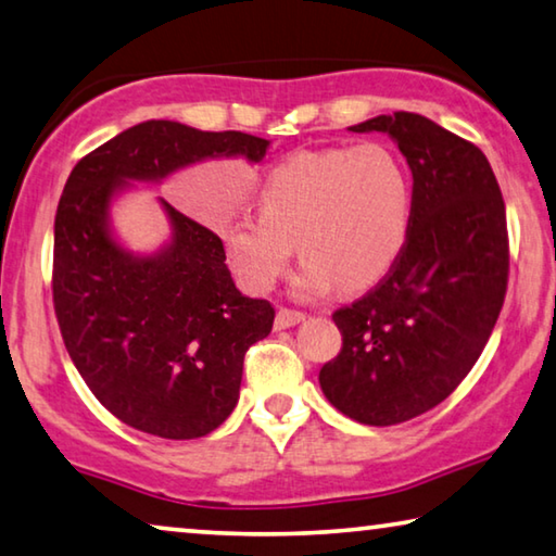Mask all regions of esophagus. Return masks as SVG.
Masks as SVG:
<instances>
[{"label": "esophagus", "instance_id": "34e87169", "mask_svg": "<svg viewBox=\"0 0 556 556\" xmlns=\"http://www.w3.org/2000/svg\"><path fill=\"white\" fill-rule=\"evenodd\" d=\"M304 321V314L302 312H294V309H279L277 312V319H275V329H292V326L302 324Z\"/></svg>", "mask_w": 556, "mask_h": 556}]
</instances>
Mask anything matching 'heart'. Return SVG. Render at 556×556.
<instances>
[{
	"mask_svg": "<svg viewBox=\"0 0 556 556\" xmlns=\"http://www.w3.org/2000/svg\"><path fill=\"white\" fill-rule=\"evenodd\" d=\"M257 210L223 227L225 257L240 285L267 294L294 254L304 257L294 289L324 294L337 285L361 292L381 281L405 250L413 182L381 143L299 151L269 167L257 185Z\"/></svg>",
	"mask_w": 556,
	"mask_h": 556,
	"instance_id": "heart-1",
	"label": "heart"
}]
</instances>
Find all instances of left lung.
Instances as JSON below:
<instances>
[{
	"label": "left lung",
	"instance_id": "left-lung-1",
	"mask_svg": "<svg viewBox=\"0 0 556 556\" xmlns=\"http://www.w3.org/2000/svg\"><path fill=\"white\" fill-rule=\"evenodd\" d=\"M349 130L399 146L413 219L389 277L333 314L343 346L319 383L343 416L395 426L443 403L480 358L507 292V215L484 153L435 121L395 111Z\"/></svg>",
	"mask_w": 556,
	"mask_h": 556
}]
</instances>
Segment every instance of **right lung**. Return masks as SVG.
I'll use <instances>...</instances> for the list:
<instances>
[{
	"label": "right lung",
	"mask_w": 556,
	"mask_h": 556,
	"mask_svg": "<svg viewBox=\"0 0 556 556\" xmlns=\"http://www.w3.org/2000/svg\"><path fill=\"white\" fill-rule=\"evenodd\" d=\"M269 140L178 121H146L76 163L54 223V309L88 389L126 426L167 440L213 433L240 399L252 343L269 337L275 309L244 296L223 240L157 198L170 225L153 252L113 230L116 200L136 182L161 185L217 157L257 165Z\"/></svg>",
	"instance_id": "right-lung-1"
}]
</instances>
